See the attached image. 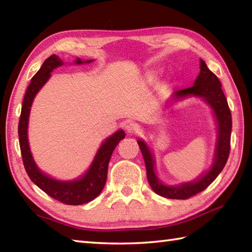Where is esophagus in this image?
<instances>
[{
  "instance_id": "1",
  "label": "esophagus",
  "mask_w": 252,
  "mask_h": 252,
  "mask_svg": "<svg viewBox=\"0 0 252 252\" xmlns=\"http://www.w3.org/2000/svg\"><path fill=\"white\" fill-rule=\"evenodd\" d=\"M126 130L127 132V134H137L138 131H140V126L135 123H127L126 126Z\"/></svg>"
}]
</instances>
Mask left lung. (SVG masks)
<instances>
[{"instance_id":"8db88e82","label":"left lung","mask_w":252,"mask_h":252,"mask_svg":"<svg viewBox=\"0 0 252 252\" xmlns=\"http://www.w3.org/2000/svg\"><path fill=\"white\" fill-rule=\"evenodd\" d=\"M195 95L205 98L210 105L217 117L219 123V137L216 152V159L211 170L201 178L191 183L182 184L181 186H165L161 184L154 172V160L148 147L142 141H137L138 146L144 157L146 165V174L148 183L156 194L170 198V199H189L198 192L205 190L215 181L225 167L231 151V132H232V114L229 110L227 99L223 93L220 80L200 60V72L194 85L190 88L180 90L175 92V98H183L186 96Z\"/></svg>"}]
</instances>
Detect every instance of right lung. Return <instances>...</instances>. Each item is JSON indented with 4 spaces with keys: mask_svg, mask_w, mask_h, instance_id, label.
I'll list each match as a JSON object with an SVG mask.
<instances>
[{
    "mask_svg": "<svg viewBox=\"0 0 252 252\" xmlns=\"http://www.w3.org/2000/svg\"><path fill=\"white\" fill-rule=\"evenodd\" d=\"M90 62L92 61H88L87 63ZM76 63H82L81 60H79V58ZM61 65H63V62L60 58L55 55H52L49 58H46L43 65L40 68V70L31 79L29 87L27 88L26 91L18 123L19 145L24 167L30 180L37 187H40L42 190L45 191L47 195L54 198L57 201H61L62 203H65V205L79 206L93 200L103 190L107 180V172H108V163L110 157L116 146L118 145V143L126 137V133L122 130H119L114 135L107 138L103 145L100 146L88 173L80 180L72 182L56 181L51 179L50 176L45 175L44 173H42L37 169L33 159H32L28 144V136H27L29 112L32 100H33L37 91L49 80L53 69Z\"/></svg>",
    "mask_w": 252,
    "mask_h": 252,
    "instance_id": "1",
    "label": "right lung"
}]
</instances>
